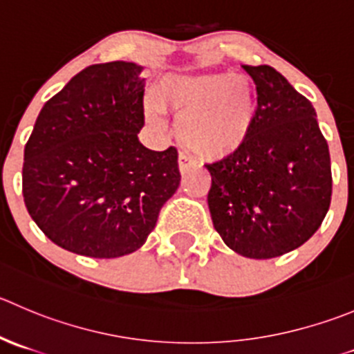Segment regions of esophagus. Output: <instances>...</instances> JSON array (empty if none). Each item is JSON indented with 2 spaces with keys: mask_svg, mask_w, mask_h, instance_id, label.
Listing matches in <instances>:
<instances>
[{
  "mask_svg": "<svg viewBox=\"0 0 354 354\" xmlns=\"http://www.w3.org/2000/svg\"><path fill=\"white\" fill-rule=\"evenodd\" d=\"M193 165V158L189 156L187 153H179V170L180 174H184V171L187 170V168Z\"/></svg>",
  "mask_w": 354,
  "mask_h": 354,
  "instance_id": "34e87169",
  "label": "esophagus"
}]
</instances>
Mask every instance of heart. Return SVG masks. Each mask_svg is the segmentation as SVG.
I'll use <instances>...</instances> for the list:
<instances>
[{"mask_svg": "<svg viewBox=\"0 0 354 354\" xmlns=\"http://www.w3.org/2000/svg\"><path fill=\"white\" fill-rule=\"evenodd\" d=\"M156 102L179 113L180 142L207 160H221L240 149L257 116V90L243 74L170 76L158 83ZM147 116L160 120L158 106L149 104Z\"/></svg>", "mask_w": 354, "mask_h": 354, "instance_id": "1", "label": "heart"}]
</instances>
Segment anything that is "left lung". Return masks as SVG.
<instances>
[{
	"label": "left lung",
	"instance_id": "8db88e82",
	"mask_svg": "<svg viewBox=\"0 0 354 354\" xmlns=\"http://www.w3.org/2000/svg\"><path fill=\"white\" fill-rule=\"evenodd\" d=\"M257 90L247 142L207 165L214 227L250 259L295 250L316 233L332 198L328 144L313 104L271 66H241Z\"/></svg>",
	"mask_w": 354,
	"mask_h": 354
}]
</instances>
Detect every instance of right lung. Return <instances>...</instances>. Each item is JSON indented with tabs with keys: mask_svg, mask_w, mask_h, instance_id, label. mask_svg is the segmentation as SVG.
<instances>
[{
	"mask_svg": "<svg viewBox=\"0 0 354 354\" xmlns=\"http://www.w3.org/2000/svg\"><path fill=\"white\" fill-rule=\"evenodd\" d=\"M142 69L123 60L83 69L43 106L24 149L29 215L74 254L113 259L136 252L180 184L177 149L151 151L137 137Z\"/></svg>",
	"mask_w": 354,
	"mask_h": 354,
	"instance_id": "obj_1",
	"label": "right lung"
}]
</instances>
